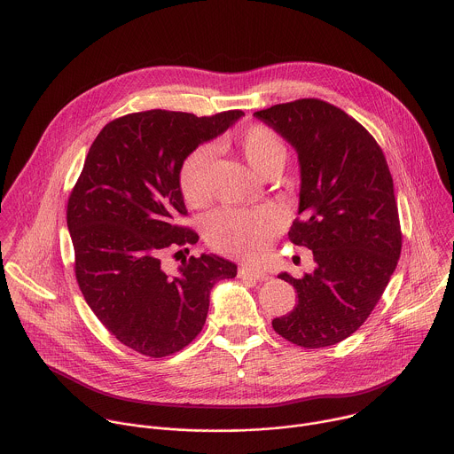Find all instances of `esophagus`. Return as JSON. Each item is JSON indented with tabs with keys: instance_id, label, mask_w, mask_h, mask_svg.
<instances>
[{
	"instance_id": "1",
	"label": "esophagus",
	"mask_w": 454,
	"mask_h": 454,
	"mask_svg": "<svg viewBox=\"0 0 454 454\" xmlns=\"http://www.w3.org/2000/svg\"><path fill=\"white\" fill-rule=\"evenodd\" d=\"M239 278L242 279H254V281H267L269 274L258 269H249V267H240L239 269Z\"/></svg>"
}]
</instances>
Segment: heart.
I'll return each mask as SVG.
<instances>
[{
  "mask_svg": "<svg viewBox=\"0 0 454 454\" xmlns=\"http://www.w3.org/2000/svg\"><path fill=\"white\" fill-rule=\"evenodd\" d=\"M226 143V141H223ZM237 152L263 176L270 171H281L286 162V145L283 137L265 123H253L233 141ZM178 185L184 200L201 208L212 200V150L208 146L192 148L182 160ZM281 217L269 207L240 210L221 208L205 223V239L208 246L226 256L239 260H256L272 244L281 231Z\"/></svg>",
  "mask_w": 454,
  "mask_h": 454,
  "instance_id": "1",
  "label": "heart"
}]
</instances>
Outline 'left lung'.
<instances>
[{
    "instance_id": "left-lung-1",
    "label": "left lung",
    "mask_w": 454,
    "mask_h": 454,
    "mask_svg": "<svg viewBox=\"0 0 454 454\" xmlns=\"http://www.w3.org/2000/svg\"><path fill=\"white\" fill-rule=\"evenodd\" d=\"M254 114L299 153L301 203L288 239L311 249L317 265L301 279L279 276L299 302L272 327L308 350L336 345L372 315L402 254L387 160L356 118L325 100L299 98Z\"/></svg>"
}]
</instances>
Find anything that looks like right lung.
<instances>
[{"mask_svg": "<svg viewBox=\"0 0 454 454\" xmlns=\"http://www.w3.org/2000/svg\"><path fill=\"white\" fill-rule=\"evenodd\" d=\"M242 114L150 109L114 118L91 143L72 187L67 226L79 290L100 324L141 356L160 359L185 348L205 325L212 286L237 276V265L215 254L182 260L178 276H168L160 256L198 242L180 224L187 217L182 160Z\"/></svg>", "mask_w": 454, "mask_h": 454, "instance_id": "add662e5", "label": "right lung"}]
</instances>
